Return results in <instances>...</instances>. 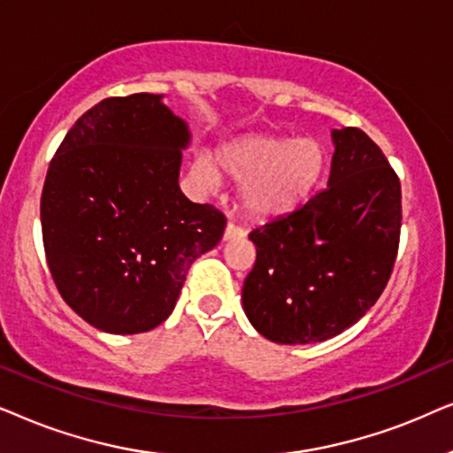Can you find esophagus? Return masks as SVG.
I'll return each instance as SVG.
<instances>
[{
    "instance_id": "obj_1",
    "label": "esophagus",
    "mask_w": 453,
    "mask_h": 453,
    "mask_svg": "<svg viewBox=\"0 0 453 453\" xmlns=\"http://www.w3.org/2000/svg\"><path fill=\"white\" fill-rule=\"evenodd\" d=\"M242 236H246L244 227L236 226V223H227L226 232H223V240H234V238H242Z\"/></svg>"
}]
</instances>
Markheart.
Masks as SVG:
<instances>
[{"instance_id": "b5f03b06", "label": "heart", "mask_w": 453, "mask_h": 453, "mask_svg": "<svg viewBox=\"0 0 453 453\" xmlns=\"http://www.w3.org/2000/svg\"><path fill=\"white\" fill-rule=\"evenodd\" d=\"M217 165L240 182V203L258 219L288 213L309 196L321 178L325 150L315 138L249 136L217 150ZM195 178L204 188L219 184L211 159H198Z\"/></svg>"}]
</instances>
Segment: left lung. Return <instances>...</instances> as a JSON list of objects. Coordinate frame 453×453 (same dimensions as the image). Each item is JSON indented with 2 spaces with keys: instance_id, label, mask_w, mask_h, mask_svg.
<instances>
[{
  "instance_id": "obj_1",
  "label": "left lung",
  "mask_w": 453,
  "mask_h": 453,
  "mask_svg": "<svg viewBox=\"0 0 453 453\" xmlns=\"http://www.w3.org/2000/svg\"><path fill=\"white\" fill-rule=\"evenodd\" d=\"M329 182L298 209L255 227L246 317L277 343L329 340L377 303L394 271L402 186L360 128L334 130Z\"/></svg>"
}]
</instances>
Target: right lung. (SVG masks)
I'll return each instance as SVG.
<instances>
[{"label": "right lung", "instance_id": "add662e5", "mask_svg": "<svg viewBox=\"0 0 453 453\" xmlns=\"http://www.w3.org/2000/svg\"><path fill=\"white\" fill-rule=\"evenodd\" d=\"M188 130L161 95L110 96L64 136L41 195L47 267L64 303L93 327L132 335L176 306L226 215L178 186Z\"/></svg>", "mask_w": 453, "mask_h": 453}]
</instances>
